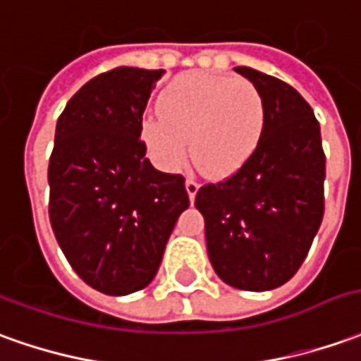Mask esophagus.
<instances>
[{
    "label": "esophagus",
    "instance_id": "34e87169",
    "mask_svg": "<svg viewBox=\"0 0 361 361\" xmlns=\"http://www.w3.org/2000/svg\"><path fill=\"white\" fill-rule=\"evenodd\" d=\"M198 188H200L198 180H196L195 176H188V178H186V192H188V198H190V200H195L196 198Z\"/></svg>",
    "mask_w": 361,
    "mask_h": 361
}]
</instances>
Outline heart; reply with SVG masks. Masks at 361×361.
<instances>
[{
    "instance_id": "heart-1",
    "label": "heart",
    "mask_w": 361,
    "mask_h": 361,
    "mask_svg": "<svg viewBox=\"0 0 361 361\" xmlns=\"http://www.w3.org/2000/svg\"><path fill=\"white\" fill-rule=\"evenodd\" d=\"M265 126V102L245 78L210 72L176 76L159 96V116L143 121V139L165 171L188 157L210 178H226L252 157Z\"/></svg>"
}]
</instances>
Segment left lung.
I'll list each match as a JSON object with an SVG mask.
<instances>
[{"label":"left lung","instance_id":"8db88e82","mask_svg":"<svg viewBox=\"0 0 361 361\" xmlns=\"http://www.w3.org/2000/svg\"><path fill=\"white\" fill-rule=\"evenodd\" d=\"M265 102L252 157L232 176L196 192L208 257L218 277L243 290H271L299 271L324 216L326 157L314 111L275 76L235 66Z\"/></svg>","mask_w":361,"mask_h":361}]
</instances>
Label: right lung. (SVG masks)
Returning a JSON list of instances; mask_svg holds the SVG:
<instances>
[{
  "label": "right lung",
  "mask_w": 361,
  "mask_h": 361,
  "mask_svg": "<svg viewBox=\"0 0 361 361\" xmlns=\"http://www.w3.org/2000/svg\"><path fill=\"white\" fill-rule=\"evenodd\" d=\"M165 71L119 66L72 96L49 161V218L84 283L121 297L147 287L176 220L185 176L161 173L141 141L143 111Z\"/></svg>",
  "instance_id": "1"
}]
</instances>
